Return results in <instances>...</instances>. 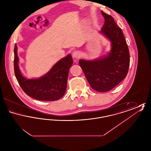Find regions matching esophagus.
<instances>
[{
    "label": "esophagus",
    "mask_w": 151,
    "mask_h": 151,
    "mask_svg": "<svg viewBox=\"0 0 151 151\" xmlns=\"http://www.w3.org/2000/svg\"><path fill=\"white\" fill-rule=\"evenodd\" d=\"M80 55H81V53L79 51H75L72 53V56L75 58H79L80 57Z\"/></svg>",
    "instance_id": "1"
}]
</instances>
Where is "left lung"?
<instances>
[{
	"mask_svg": "<svg viewBox=\"0 0 151 151\" xmlns=\"http://www.w3.org/2000/svg\"><path fill=\"white\" fill-rule=\"evenodd\" d=\"M105 19L101 33L110 41L111 49L106 56L93 60L80 59L79 65L94 90L110 91L126 78L129 68V50L121 29L113 17L102 11Z\"/></svg>",
	"mask_w": 151,
	"mask_h": 151,
	"instance_id": "8db88e82",
	"label": "left lung"
}]
</instances>
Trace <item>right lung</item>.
I'll return each mask as SVG.
<instances>
[{
  "instance_id": "add662e5",
  "label": "right lung",
  "mask_w": 151,
  "mask_h": 151,
  "mask_svg": "<svg viewBox=\"0 0 151 151\" xmlns=\"http://www.w3.org/2000/svg\"><path fill=\"white\" fill-rule=\"evenodd\" d=\"M16 44L14 48V71L16 79L24 92L30 97L40 101H56L65 94L69 70L73 63L68 54L59 60L50 70L38 79H28L22 75L19 67Z\"/></svg>"
}]
</instances>
